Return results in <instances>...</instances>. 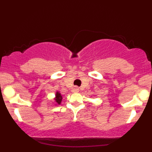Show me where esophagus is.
Returning a JSON list of instances; mask_svg holds the SVG:
<instances>
[{
	"instance_id": "34e87169",
	"label": "esophagus",
	"mask_w": 152,
	"mask_h": 152,
	"mask_svg": "<svg viewBox=\"0 0 152 152\" xmlns=\"http://www.w3.org/2000/svg\"><path fill=\"white\" fill-rule=\"evenodd\" d=\"M78 91H79V88H77V87H74V88L72 89L73 93H77Z\"/></svg>"
}]
</instances>
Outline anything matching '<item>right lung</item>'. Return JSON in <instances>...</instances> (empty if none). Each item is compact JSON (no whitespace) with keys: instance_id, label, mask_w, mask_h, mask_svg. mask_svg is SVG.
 Here are the masks:
<instances>
[{"instance_id":"add662e5","label":"right lung","mask_w":152,"mask_h":152,"mask_svg":"<svg viewBox=\"0 0 152 152\" xmlns=\"http://www.w3.org/2000/svg\"><path fill=\"white\" fill-rule=\"evenodd\" d=\"M63 96H61V93H59L58 91H57L55 94V98H54V101H55L56 104H60L61 103Z\"/></svg>"}]
</instances>
